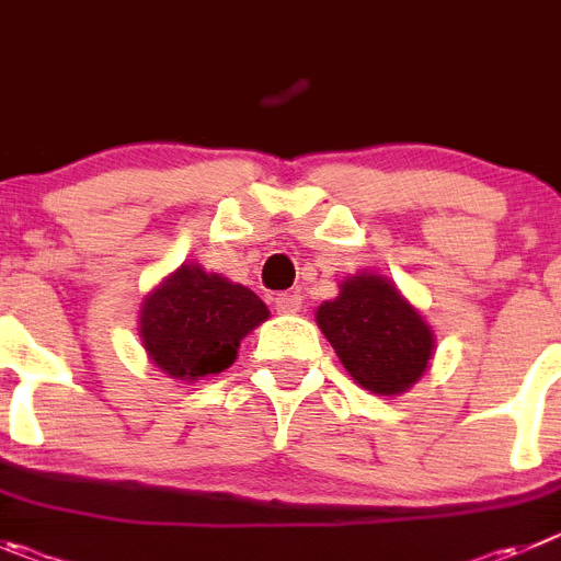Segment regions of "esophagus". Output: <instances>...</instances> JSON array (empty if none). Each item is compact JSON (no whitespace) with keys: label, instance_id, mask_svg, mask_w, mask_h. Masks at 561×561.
I'll return each mask as SVG.
<instances>
[{"label":"esophagus","instance_id":"1","mask_svg":"<svg viewBox=\"0 0 561 561\" xmlns=\"http://www.w3.org/2000/svg\"><path fill=\"white\" fill-rule=\"evenodd\" d=\"M301 305H305V296H301V293H276V312H299Z\"/></svg>","mask_w":561,"mask_h":561}]
</instances>
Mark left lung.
Masks as SVG:
<instances>
[{
  "label": "left lung",
  "instance_id": "8db88e82",
  "mask_svg": "<svg viewBox=\"0 0 561 561\" xmlns=\"http://www.w3.org/2000/svg\"><path fill=\"white\" fill-rule=\"evenodd\" d=\"M316 321L343 368L382 397L411 388L433 355L431 327L382 276L343 282L341 296L318 307Z\"/></svg>",
  "mask_w": 561,
  "mask_h": 561
}]
</instances>
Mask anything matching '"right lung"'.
<instances>
[{
  "mask_svg": "<svg viewBox=\"0 0 561 561\" xmlns=\"http://www.w3.org/2000/svg\"><path fill=\"white\" fill-rule=\"evenodd\" d=\"M268 318L254 290L181 265L142 307V343L150 360L175 380L218 375L234 363L240 337Z\"/></svg>",
  "mask_w": 561,
  "mask_h": 561,
  "instance_id": "1",
  "label": "right lung"
}]
</instances>
